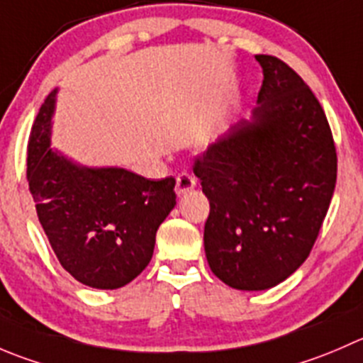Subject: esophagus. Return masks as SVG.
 I'll use <instances>...</instances> for the list:
<instances>
[{"label": "esophagus", "mask_w": 363, "mask_h": 363, "mask_svg": "<svg viewBox=\"0 0 363 363\" xmlns=\"http://www.w3.org/2000/svg\"><path fill=\"white\" fill-rule=\"evenodd\" d=\"M195 186H196V179L193 177L191 174H188V172H182V174L177 177V182H175V193H177V195H184V193L191 191Z\"/></svg>", "instance_id": "1"}]
</instances>
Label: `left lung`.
<instances>
[{
  "mask_svg": "<svg viewBox=\"0 0 363 363\" xmlns=\"http://www.w3.org/2000/svg\"><path fill=\"white\" fill-rule=\"evenodd\" d=\"M262 67L259 106L195 160L209 200L203 248L214 275L239 291H264L311 253L337 181V152L311 88L277 56Z\"/></svg>",
  "mask_w": 363,
  "mask_h": 363,
  "instance_id": "obj_1",
  "label": "left lung"
}]
</instances>
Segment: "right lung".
I'll list each match as a JSON object with an SVG mask.
<instances>
[{
  "label": "right lung",
  "mask_w": 363,
  "mask_h": 363,
  "mask_svg": "<svg viewBox=\"0 0 363 363\" xmlns=\"http://www.w3.org/2000/svg\"><path fill=\"white\" fill-rule=\"evenodd\" d=\"M56 92L45 97L28 140L26 179L56 259L77 282L118 289L150 262L156 232L175 206V179L124 168H88L51 147Z\"/></svg>",
  "instance_id": "obj_1"
}]
</instances>
